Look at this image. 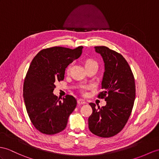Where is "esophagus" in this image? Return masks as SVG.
Wrapping results in <instances>:
<instances>
[{"label": "esophagus", "instance_id": "34e87169", "mask_svg": "<svg viewBox=\"0 0 159 159\" xmlns=\"http://www.w3.org/2000/svg\"><path fill=\"white\" fill-rule=\"evenodd\" d=\"M77 103H78V104H85L87 102L83 99H79L78 100H77Z\"/></svg>", "mask_w": 159, "mask_h": 159}]
</instances>
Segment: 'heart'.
I'll use <instances>...</instances> for the list:
<instances>
[{"mask_svg":"<svg viewBox=\"0 0 159 159\" xmlns=\"http://www.w3.org/2000/svg\"><path fill=\"white\" fill-rule=\"evenodd\" d=\"M92 63H96V62L94 61H93L92 59H88L86 61V65H90V64H92ZM71 64H69L68 66L67 67V69H66V71L67 73H69V71H70L71 70ZM91 88V86H84L83 87V89H85V90H87V89H90Z\"/></svg>","mask_w":159,"mask_h":159,"instance_id":"heart-1","label":"heart"}]
</instances>
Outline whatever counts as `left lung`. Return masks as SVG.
Here are the masks:
<instances>
[{
  "label": "left lung",
  "mask_w": 159,
  "mask_h": 159,
  "mask_svg": "<svg viewBox=\"0 0 159 159\" xmlns=\"http://www.w3.org/2000/svg\"><path fill=\"white\" fill-rule=\"evenodd\" d=\"M104 62L102 91L98 98L107 101L106 106L96 108L90 103L92 113L88 118L89 129L99 137L110 138L121 131L128 121L135 97V80L125 59L107 46H94Z\"/></svg>",
  "instance_id": "obj_1"
}]
</instances>
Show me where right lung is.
Masks as SVG:
<instances>
[{
    "instance_id": "add662e5",
    "label": "right lung",
    "mask_w": 159,
    "mask_h": 159,
    "mask_svg": "<svg viewBox=\"0 0 159 159\" xmlns=\"http://www.w3.org/2000/svg\"><path fill=\"white\" fill-rule=\"evenodd\" d=\"M83 46L71 49L53 46L40 50L35 56L25 75L24 98L27 113L35 128L46 135L65 129L77 100L71 95L60 98L53 94L57 81L64 80L68 65L78 59Z\"/></svg>"
}]
</instances>
